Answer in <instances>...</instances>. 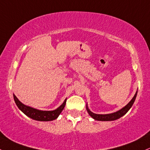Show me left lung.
Masks as SVG:
<instances>
[{
	"instance_id": "8db88e82",
	"label": "left lung",
	"mask_w": 150,
	"mask_h": 150,
	"mask_svg": "<svg viewBox=\"0 0 150 150\" xmlns=\"http://www.w3.org/2000/svg\"><path fill=\"white\" fill-rule=\"evenodd\" d=\"M137 91L136 92L135 95L133 97V98L130 100L129 103L125 106L124 108H122L121 110H118V111L115 112L111 113V114H106V115H99V114H95V113L92 112L90 110H89L88 105H86V109L87 111H88V114L93 118L95 119V120H98V121H112V120H116L119 119L121 117H122L123 115H125L129 111V110L130 109L131 107L132 106L133 103H134V100L136 99L137 97Z\"/></svg>"
}]
</instances>
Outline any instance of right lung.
<instances>
[{
  "mask_svg": "<svg viewBox=\"0 0 150 150\" xmlns=\"http://www.w3.org/2000/svg\"><path fill=\"white\" fill-rule=\"evenodd\" d=\"M13 98L15 103H16L18 108L25 115L30 117L31 119L38 121H52L57 119V117L60 115L61 112L63 110L64 108H65L67 100V99H65L63 103L58 108H57L56 110H52V111H43V110L35 109V108H33L31 107L23 104L15 95H13Z\"/></svg>",
  "mask_w": 150,
  "mask_h": 150,
  "instance_id": "obj_1",
  "label": "right lung"
}]
</instances>
